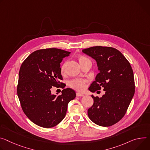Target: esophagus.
Returning <instances> with one entry per match:
<instances>
[{"mask_svg": "<svg viewBox=\"0 0 150 150\" xmlns=\"http://www.w3.org/2000/svg\"><path fill=\"white\" fill-rule=\"evenodd\" d=\"M76 96L80 97V96H84V94L81 93H76Z\"/></svg>", "mask_w": 150, "mask_h": 150, "instance_id": "obj_1", "label": "esophagus"}]
</instances>
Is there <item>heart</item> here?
Returning <instances> with one entry per match:
<instances>
[{"label": "heart", "mask_w": 150, "mask_h": 150, "mask_svg": "<svg viewBox=\"0 0 150 150\" xmlns=\"http://www.w3.org/2000/svg\"><path fill=\"white\" fill-rule=\"evenodd\" d=\"M78 60L81 66L83 67L86 63H87L88 62H90V60L87 58L86 57L84 56H78L77 57ZM67 63H64L62 66H61L60 72L62 75L64 74L65 73V69ZM69 86L72 88L78 90V91H83L84 90L86 86V81L82 79H75L73 80H71L69 82Z\"/></svg>", "instance_id": "1"}]
</instances>
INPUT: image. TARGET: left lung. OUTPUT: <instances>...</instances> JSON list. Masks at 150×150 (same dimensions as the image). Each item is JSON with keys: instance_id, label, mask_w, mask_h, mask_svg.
Wrapping results in <instances>:
<instances>
[{"instance_id": "1", "label": "left lung", "mask_w": 150, "mask_h": 150, "mask_svg": "<svg viewBox=\"0 0 150 150\" xmlns=\"http://www.w3.org/2000/svg\"><path fill=\"white\" fill-rule=\"evenodd\" d=\"M96 61L98 74L88 90L91 92L103 88L102 97H94L88 110L89 118L97 125L108 127L125 115L134 94L133 72L130 63L115 48L96 46L82 50Z\"/></svg>"}]
</instances>
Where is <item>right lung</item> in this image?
Wrapping results in <instances>:
<instances>
[{"mask_svg": "<svg viewBox=\"0 0 150 150\" xmlns=\"http://www.w3.org/2000/svg\"><path fill=\"white\" fill-rule=\"evenodd\" d=\"M70 53L58 48L38 50L20 67L18 97L24 114L39 126L51 128L60 123L66 115L68 103L76 97L75 91L70 88L63 89L59 96L51 91L52 86H60L63 79L60 63ZM60 84L63 88L65 86Z\"/></svg>", "mask_w": 150, "mask_h": 150, "instance_id": "right-lung-1", "label": "right lung"}]
</instances>
